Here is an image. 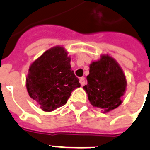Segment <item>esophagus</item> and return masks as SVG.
Segmentation results:
<instances>
[{"label": "esophagus", "instance_id": "obj_1", "mask_svg": "<svg viewBox=\"0 0 150 150\" xmlns=\"http://www.w3.org/2000/svg\"><path fill=\"white\" fill-rule=\"evenodd\" d=\"M80 81V83L81 84V86H83L86 83V81L85 79H84V77H81V78H80V81Z\"/></svg>", "mask_w": 150, "mask_h": 150}]
</instances>
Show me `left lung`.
I'll return each mask as SVG.
<instances>
[{"instance_id":"obj_1","label":"left lung","mask_w":150,"mask_h":150,"mask_svg":"<svg viewBox=\"0 0 150 150\" xmlns=\"http://www.w3.org/2000/svg\"><path fill=\"white\" fill-rule=\"evenodd\" d=\"M88 83L83 89L95 107L109 112L122 103L127 81L122 69L109 55H102L100 60L90 65Z\"/></svg>"}]
</instances>
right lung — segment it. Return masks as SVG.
<instances>
[{"instance_id": "1", "label": "right lung", "mask_w": 150, "mask_h": 150, "mask_svg": "<svg viewBox=\"0 0 150 150\" xmlns=\"http://www.w3.org/2000/svg\"><path fill=\"white\" fill-rule=\"evenodd\" d=\"M81 87L70 67V58L60 46L50 48L32 63L26 77L29 96L40 109L51 112L64 105Z\"/></svg>"}]
</instances>
